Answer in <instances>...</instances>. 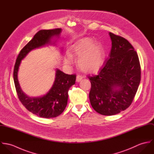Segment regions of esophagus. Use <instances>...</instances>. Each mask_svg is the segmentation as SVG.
<instances>
[{
	"mask_svg": "<svg viewBox=\"0 0 154 154\" xmlns=\"http://www.w3.org/2000/svg\"><path fill=\"white\" fill-rule=\"evenodd\" d=\"M83 78H84V76H82V75H78L76 76V82H80L83 79Z\"/></svg>",
	"mask_w": 154,
	"mask_h": 154,
	"instance_id": "1",
	"label": "esophagus"
}]
</instances>
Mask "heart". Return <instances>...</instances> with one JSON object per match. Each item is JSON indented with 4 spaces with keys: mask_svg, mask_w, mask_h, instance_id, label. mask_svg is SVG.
I'll return each mask as SVG.
<instances>
[{
    "mask_svg": "<svg viewBox=\"0 0 154 154\" xmlns=\"http://www.w3.org/2000/svg\"><path fill=\"white\" fill-rule=\"evenodd\" d=\"M79 58L78 64L84 72L93 73L98 71L104 63V52L99 44H94V41L88 38L81 40L70 49L64 58L65 63L70 65L73 62L72 56Z\"/></svg>",
    "mask_w": 154,
    "mask_h": 154,
    "instance_id": "1",
    "label": "heart"
}]
</instances>
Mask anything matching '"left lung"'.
<instances>
[{
	"label": "left lung",
	"mask_w": 154,
	"mask_h": 154,
	"mask_svg": "<svg viewBox=\"0 0 154 154\" xmlns=\"http://www.w3.org/2000/svg\"><path fill=\"white\" fill-rule=\"evenodd\" d=\"M111 48L109 58L98 74L88 76L91 84L89 98L92 108L104 116L128 109L139 87L141 69L134 48L126 39L109 32Z\"/></svg>",
	"instance_id": "obj_1"
}]
</instances>
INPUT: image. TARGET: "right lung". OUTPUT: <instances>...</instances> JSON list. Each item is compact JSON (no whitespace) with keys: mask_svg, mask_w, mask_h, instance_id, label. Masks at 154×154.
<instances>
[{"mask_svg":"<svg viewBox=\"0 0 154 154\" xmlns=\"http://www.w3.org/2000/svg\"><path fill=\"white\" fill-rule=\"evenodd\" d=\"M60 28L40 30L26 44L19 53L14 70V81L16 91L23 106L32 114L40 117L51 118L60 115L66 108L69 88L75 84L76 75H67L57 69L56 78L51 88L42 97L30 98L20 88L18 80V71L22 59L32 50L50 43L51 37L59 35Z\"/></svg>","mask_w":154,"mask_h":154,"instance_id":"right-lung-1","label":"right lung"}]
</instances>
